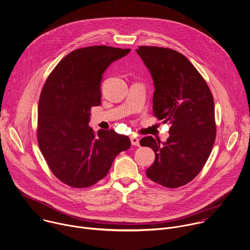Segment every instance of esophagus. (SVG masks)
Returning <instances> with one entry per match:
<instances>
[{"mask_svg":"<svg viewBox=\"0 0 250 250\" xmlns=\"http://www.w3.org/2000/svg\"><path fill=\"white\" fill-rule=\"evenodd\" d=\"M130 141L133 146H139V139L136 136H130Z\"/></svg>","mask_w":250,"mask_h":250,"instance_id":"1","label":"esophagus"}]
</instances>
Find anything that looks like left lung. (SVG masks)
Here are the masks:
<instances>
[{"label": "left lung", "mask_w": 250, "mask_h": 250, "mask_svg": "<svg viewBox=\"0 0 250 250\" xmlns=\"http://www.w3.org/2000/svg\"><path fill=\"white\" fill-rule=\"evenodd\" d=\"M154 83L153 114L169 123V137L161 143L151 136L140 145L155 153L146 176L167 188H178L199 173L215 143V104L212 93L194 65L167 48L141 46L136 50Z\"/></svg>", "instance_id": "1"}]
</instances>
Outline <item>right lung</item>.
I'll return each mask as SVG.
<instances>
[{
    "instance_id": "add662e5",
    "label": "right lung",
    "mask_w": 250,
    "mask_h": 250,
    "mask_svg": "<svg viewBox=\"0 0 250 250\" xmlns=\"http://www.w3.org/2000/svg\"><path fill=\"white\" fill-rule=\"evenodd\" d=\"M130 49L91 46L61 59L48 77L38 104L37 140L56 177L86 188L103 179L115 157L130 147L127 136L113 129L95 134L88 125L92 106L101 104L103 74Z\"/></svg>"
}]
</instances>
